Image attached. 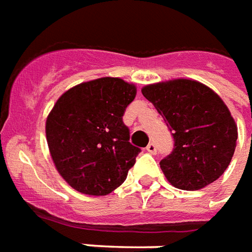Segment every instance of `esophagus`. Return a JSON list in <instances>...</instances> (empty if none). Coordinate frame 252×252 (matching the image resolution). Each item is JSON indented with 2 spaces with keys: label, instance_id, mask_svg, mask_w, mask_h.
<instances>
[{
  "label": "esophagus",
  "instance_id": "obj_1",
  "mask_svg": "<svg viewBox=\"0 0 252 252\" xmlns=\"http://www.w3.org/2000/svg\"><path fill=\"white\" fill-rule=\"evenodd\" d=\"M145 150L152 155H155L156 152H158V148H156V144H155V143H150V144L147 145V148H145Z\"/></svg>",
  "mask_w": 252,
  "mask_h": 252
}]
</instances>
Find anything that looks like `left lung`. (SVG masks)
I'll return each instance as SVG.
<instances>
[{
	"label": "left lung",
	"mask_w": 252,
	"mask_h": 252,
	"mask_svg": "<svg viewBox=\"0 0 252 252\" xmlns=\"http://www.w3.org/2000/svg\"><path fill=\"white\" fill-rule=\"evenodd\" d=\"M141 93L172 132L173 150L160 168L173 187L196 191L223 175L235 152L238 128L212 89L195 80L152 84Z\"/></svg>",
	"instance_id": "obj_1"
}]
</instances>
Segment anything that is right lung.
Masks as SVG:
<instances>
[{
    "label": "right lung",
    "instance_id": "add662e5",
    "mask_svg": "<svg viewBox=\"0 0 252 252\" xmlns=\"http://www.w3.org/2000/svg\"><path fill=\"white\" fill-rule=\"evenodd\" d=\"M135 96L133 84L101 77L56 101L46 119V141L56 168L76 191L102 196L124 183L140 152L123 123Z\"/></svg>",
    "mask_w": 252,
    "mask_h": 252
}]
</instances>
